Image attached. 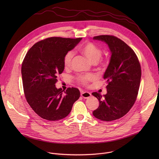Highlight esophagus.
Listing matches in <instances>:
<instances>
[{
    "instance_id": "34e87169",
    "label": "esophagus",
    "mask_w": 159,
    "mask_h": 159,
    "mask_svg": "<svg viewBox=\"0 0 159 159\" xmlns=\"http://www.w3.org/2000/svg\"><path fill=\"white\" fill-rule=\"evenodd\" d=\"M81 95L84 98H88L91 96V93L90 92H82L81 93Z\"/></svg>"
}]
</instances>
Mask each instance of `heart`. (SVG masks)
Listing matches in <instances>:
<instances>
[{"instance_id":"b5f03b06","label":"heart","mask_w":159,"mask_h":159,"mask_svg":"<svg viewBox=\"0 0 159 159\" xmlns=\"http://www.w3.org/2000/svg\"><path fill=\"white\" fill-rule=\"evenodd\" d=\"M81 52L93 64H96L102 57V51L97 46L91 42H88L82 46L80 48ZM74 56V52L69 51L64 57V64L66 67H69L72 62ZM95 78L91 74L81 75L78 78V80L82 84H86L89 81Z\"/></svg>"}]
</instances>
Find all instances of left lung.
<instances>
[{
  "label": "left lung",
  "mask_w": 159,
  "mask_h": 159,
  "mask_svg": "<svg viewBox=\"0 0 159 159\" xmlns=\"http://www.w3.org/2000/svg\"><path fill=\"white\" fill-rule=\"evenodd\" d=\"M93 39L107 44L111 56L103 75L107 93H92L100 104L92 114L101 120H114L127 113L135 102L141 76L140 64L134 50L120 39L112 35Z\"/></svg>",
  "instance_id": "obj_1"
}]
</instances>
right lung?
Wrapping results in <instances>:
<instances>
[{
    "label": "right lung",
    "instance_id": "right-lung-1",
    "mask_svg": "<svg viewBox=\"0 0 159 159\" xmlns=\"http://www.w3.org/2000/svg\"><path fill=\"white\" fill-rule=\"evenodd\" d=\"M81 40L48 38L32 46L24 57L21 67L24 95L32 110L44 119L65 118L80 97L77 88L64 91L57 89L56 83L64 70V56Z\"/></svg>",
    "mask_w": 159,
    "mask_h": 159
}]
</instances>
